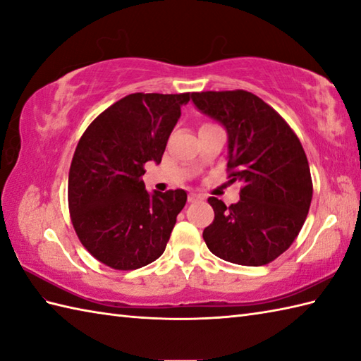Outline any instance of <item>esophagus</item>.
<instances>
[{
	"mask_svg": "<svg viewBox=\"0 0 361 361\" xmlns=\"http://www.w3.org/2000/svg\"><path fill=\"white\" fill-rule=\"evenodd\" d=\"M203 195H200V194H189V203H195V202H200V200H203Z\"/></svg>",
	"mask_w": 361,
	"mask_h": 361,
	"instance_id": "esophagus-1",
	"label": "esophagus"
}]
</instances>
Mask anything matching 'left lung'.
<instances>
[{"label": "left lung", "instance_id": "obj_1", "mask_svg": "<svg viewBox=\"0 0 361 361\" xmlns=\"http://www.w3.org/2000/svg\"><path fill=\"white\" fill-rule=\"evenodd\" d=\"M190 97L198 111L225 127L229 181L243 185L234 204L208 198L216 217L203 239L226 262L270 264L293 243L309 214L313 188L302 145L279 113L248 91Z\"/></svg>", "mask_w": 361, "mask_h": 361}]
</instances>
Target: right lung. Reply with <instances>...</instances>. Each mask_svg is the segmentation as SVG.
<instances>
[{"label": "right lung", "mask_w": 361, "mask_h": 361, "mask_svg": "<svg viewBox=\"0 0 361 361\" xmlns=\"http://www.w3.org/2000/svg\"><path fill=\"white\" fill-rule=\"evenodd\" d=\"M190 94L135 93L91 122L75 147L68 203L75 233L99 262L136 270L166 250L186 190H145V163L159 164Z\"/></svg>", "instance_id": "1"}]
</instances>
